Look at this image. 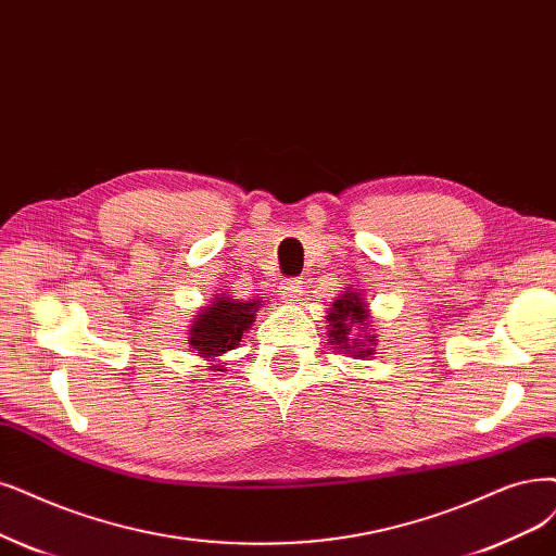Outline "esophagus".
Segmentation results:
<instances>
[{"label":"esophagus","mask_w":556,"mask_h":556,"mask_svg":"<svg viewBox=\"0 0 556 556\" xmlns=\"http://www.w3.org/2000/svg\"><path fill=\"white\" fill-rule=\"evenodd\" d=\"M279 295H281V300H286V302H295V300L302 295V281H300V279H286V281L279 286Z\"/></svg>","instance_id":"1"}]
</instances>
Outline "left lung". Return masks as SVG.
Segmentation results:
<instances>
[{
    "mask_svg": "<svg viewBox=\"0 0 556 556\" xmlns=\"http://www.w3.org/2000/svg\"><path fill=\"white\" fill-rule=\"evenodd\" d=\"M366 309L362 304V298L357 293H351L348 291L341 300H337L332 304V312L330 316H327V320H330V337L332 341L330 343H337V348H357V343H364L359 339H351L355 337V330H362V327L366 325ZM371 341V339H368ZM359 353H368V351H362ZM357 353V355H359Z\"/></svg>",
    "mask_w": 556,
    "mask_h": 556,
    "instance_id": "obj_1",
    "label": "left lung"
}]
</instances>
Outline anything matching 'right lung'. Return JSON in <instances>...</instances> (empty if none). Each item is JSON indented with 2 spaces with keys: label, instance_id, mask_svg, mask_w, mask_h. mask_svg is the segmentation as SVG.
<instances>
[{
  "label": "right lung",
  "instance_id": "add662e5",
  "mask_svg": "<svg viewBox=\"0 0 556 556\" xmlns=\"http://www.w3.org/2000/svg\"><path fill=\"white\" fill-rule=\"evenodd\" d=\"M254 309L256 302L217 298L215 304L205 306L203 314L190 327V343L201 357H217L226 351H233L244 330H250L254 323Z\"/></svg>",
  "mask_w": 556,
  "mask_h": 556
}]
</instances>
